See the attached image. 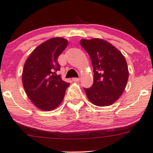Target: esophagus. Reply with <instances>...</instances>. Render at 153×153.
I'll return each instance as SVG.
<instances>
[{"mask_svg":"<svg viewBox=\"0 0 153 153\" xmlns=\"http://www.w3.org/2000/svg\"><path fill=\"white\" fill-rule=\"evenodd\" d=\"M72 81H75V82H78L80 81V78H72Z\"/></svg>","mask_w":153,"mask_h":153,"instance_id":"obj_1","label":"esophagus"}]
</instances>
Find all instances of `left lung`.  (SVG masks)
Segmentation results:
<instances>
[{"instance_id": "left-lung-1", "label": "left lung", "mask_w": 153, "mask_h": 153, "mask_svg": "<svg viewBox=\"0 0 153 153\" xmlns=\"http://www.w3.org/2000/svg\"><path fill=\"white\" fill-rule=\"evenodd\" d=\"M92 61L94 82L84 89L88 99L98 106H109L121 97L126 86L129 70L124 56L108 41L101 38L80 42Z\"/></svg>"}]
</instances>
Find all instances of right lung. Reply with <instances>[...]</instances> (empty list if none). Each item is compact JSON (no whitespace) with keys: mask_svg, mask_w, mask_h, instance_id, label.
Returning a JSON list of instances; mask_svg holds the SVG:
<instances>
[{"mask_svg":"<svg viewBox=\"0 0 153 153\" xmlns=\"http://www.w3.org/2000/svg\"><path fill=\"white\" fill-rule=\"evenodd\" d=\"M64 38H52L40 44L24 64L22 82L30 101L39 109L51 111L63 101L69 83L57 75L58 58L67 47Z\"/></svg>","mask_w":153,"mask_h":153,"instance_id":"1","label":"right lung"}]
</instances>
